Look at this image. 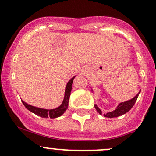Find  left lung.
Instances as JSON below:
<instances>
[{"label":"left lung","instance_id":"8db88e82","mask_svg":"<svg viewBox=\"0 0 156 156\" xmlns=\"http://www.w3.org/2000/svg\"><path fill=\"white\" fill-rule=\"evenodd\" d=\"M140 93V92L138 93V94H136V95L133 98H132L131 100H127V101H125V102H123V103H119V106H117V108H116L115 110H113L112 112H109L106 113V114H103L104 117L115 118V117H119V116L125 114V113L127 112H128L130 108L133 107V105H134V103H135V102H136V100H137V97H138V96H139ZM94 107H95L96 109H97V111L98 112L100 115H102V111L100 109V108H99V107L97 106V105L96 104L94 105Z\"/></svg>","mask_w":156,"mask_h":156}]
</instances>
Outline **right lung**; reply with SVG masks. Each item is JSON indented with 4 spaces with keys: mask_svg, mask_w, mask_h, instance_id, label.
Instances as JSON below:
<instances>
[{
    "mask_svg": "<svg viewBox=\"0 0 156 156\" xmlns=\"http://www.w3.org/2000/svg\"><path fill=\"white\" fill-rule=\"evenodd\" d=\"M74 78H75V76H74L72 79L69 80V82L67 83V85L66 87L64 100L63 101H62V104H61L58 108H53V109H45V108H41L35 107V106H31V105H29L26 103H25L23 100H22V102H23V103L24 104V106H26V108H27V109H29L30 112L34 113V114L40 116V117L50 118V119H55V118L59 117V116L62 115L65 112L66 110L68 108L69 97H70L71 91H72V83H73Z\"/></svg>",
    "mask_w": 156,
    "mask_h": 156,
    "instance_id": "right-lung-1",
    "label": "right lung"
}]
</instances>
